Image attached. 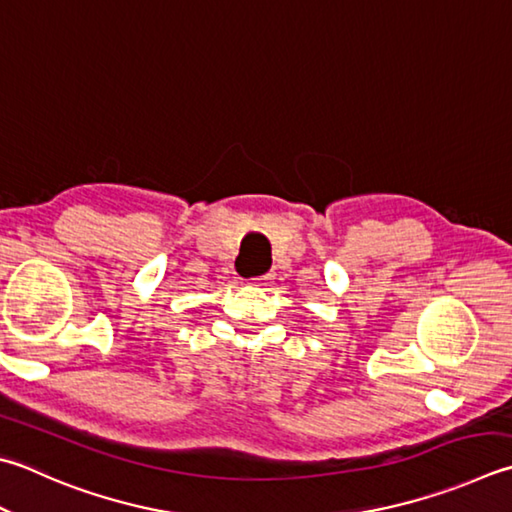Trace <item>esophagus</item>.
Here are the masks:
<instances>
[{
	"label": "esophagus",
	"mask_w": 512,
	"mask_h": 512,
	"mask_svg": "<svg viewBox=\"0 0 512 512\" xmlns=\"http://www.w3.org/2000/svg\"><path fill=\"white\" fill-rule=\"evenodd\" d=\"M272 274H260V276H249V278H245V283H249V285H256V287H265L269 281H272Z\"/></svg>",
	"instance_id": "obj_1"
}]
</instances>
